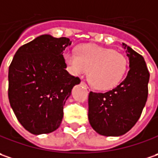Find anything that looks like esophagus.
Instances as JSON below:
<instances>
[{
	"label": "esophagus",
	"instance_id": "1",
	"mask_svg": "<svg viewBox=\"0 0 158 158\" xmlns=\"http://www.w3.org/2000/svg\"><path fill=\"white\" fill-rule=\"evenodd\" d=\"M80 83H81V85H83V86H85V87H86V89H87V91H90V88H89V87H88V86L86 85V82H84V81H81Z\"/></svg>",
	"mask_w": 158,
	"mask_h": 158
}]
</instances>
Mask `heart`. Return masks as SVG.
<instances>
[{
  "label": "heart",
  "mask_w": 158,
  "mask_h": 158,
  "mask_svg": "<svg viewBox=\"0 0 158 158\" xmlns=\"http://www.w3.org/2000/svg\"><path fill=\"white\" fill-rule=\"evenodd\" d=\"M63 56L73 76L82 77L89 71L92 82L100 90L118 86L128 70V60L125 55L96 45H82L78 53L66 50Z\"/></svg>",
  "instance_id": "obj_1"
}]
</instances>
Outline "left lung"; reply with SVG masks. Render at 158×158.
Wrapping results in <instances>:
<instances>
[{"label": "left lung", "mask_w": 158, "mask_h": 158, "mask_svg": "<svg viewBox=\"0 0 158 158\" xmlns=\"http://www.w3.org/2000/svg\"><path fill=\"white\" fill-rule=\"evenodd\" d=\"M129 57L127 76L105 93H89L88 119L93 129L104 136L127 133L141 117L148 99L149 72L144 58L123 43Z\"/></svg>", "instance_id": "left-lung-1"}]
</instances>
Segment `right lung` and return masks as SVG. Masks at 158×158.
Returning a JSON list of instances; mask_svg holds the SVG:
<instances>
[{
	"label": "right lung",
	"mask_w": 158,
	"mask_h": 158,
	"mask_svg": "<svg viewBox=\"0 0 158 158\" xmlns=\"http://www.w3.org/2000/svg\"><path fill=\"white\" fill-rule=\"evenodd\" d=\"M69 38L45 34L20 47L9 67L8 95L19 123L33 134L56 130L73 86L79 84L65 70L64 50Z\"/></svg>",
	"instance_id": "right-lung-1"
}]
</instances>
